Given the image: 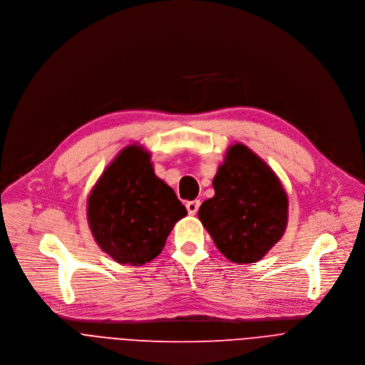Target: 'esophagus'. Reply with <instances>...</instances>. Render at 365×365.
I'll use <instances>...</instances> for the list:
<instances>
[{
    "instance_id": "1",
    "label": "esophagus",
    "mask_w": 365,
    "mask_h": 365,
    "mask_svg": "<svg viewBox=\"0 0 365 365\" xmlns=\"http://www.w3.org/2000/svg\"><path fill=\"white\" fill-rule=\"evenodd\" d=\"M185 207H187L188 214H190V215H194V214H197V211H198V208H200V200L188 201V202L185 204Z\"/></svg>"
}]
</instances>
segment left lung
I'll use <instances>...</instances> for the list:
<instances>
[{"label":"left lung","instance_id":"1","mask_svg":"<svg viewBox=\"0 0 365 365\" xmlns=\"http://www.w3.org/2000/svg\"><path fill=\"white\" fill-rule=\"evenodd\" d=\"M214 197L198 210L217 249L235 263L260 260L283 236L287 197L274 173L236 143L212 180Z\"/></svg>","mask_w":365,"mask_h":365}]
</instances>
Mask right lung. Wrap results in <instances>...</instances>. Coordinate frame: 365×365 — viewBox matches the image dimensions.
<instances>
[{"label":"right lung","instance_id":"right-lung-1","mask_svg":"<svg viewBox=\"0 0 365 365\" xmlns=\"http://www.w3.org/2000/svg\"><path fill=\"white\" fill-rule=\"evenodd\" d=\"M185 214L174 190L154 174L150 154L138 147L118 155L88 201L95 240L122 264L140 266L157 257Z\"/></svg>","mask_w":365,"mask_h":365}]
</instances>
